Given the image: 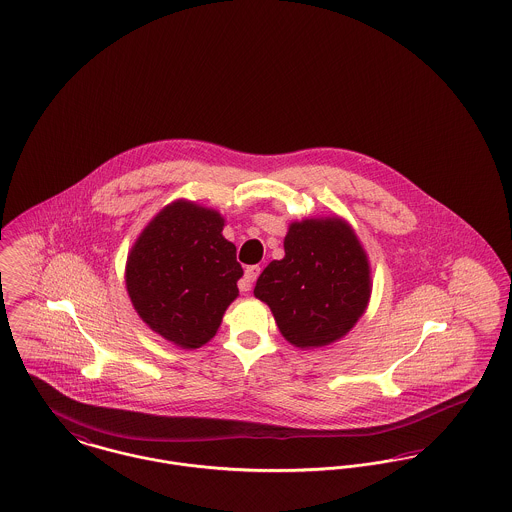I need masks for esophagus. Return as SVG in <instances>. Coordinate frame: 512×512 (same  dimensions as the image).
Returning a JSON list of instances; mask_svg holds the SVG:
<instances>
[{"instance_id":"obj_1","label":"esophagus","mask_w":512,"mask_h":512,"mask_svg":"<svg viewBox=\"0 0 512 512\" xmlns=\"http://www.w3.org/2000/svg\"><path fill=\"white\" fill-rule=\"evenodd\" d=\"M259 272H261V267H257V265H251V267L245 269V274H243V278H241L240 282L241 292H249V290H251V286H253V282L257 280Z\"/></svg>"}]
</instances>
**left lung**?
Masks as SVG:
<instances>
[{
    "label": "left lung",
    "mask_w": 512,
    "mask_h": 512,
    "mask_svg": "<svg viewBox=\"0 0 512 512\" xmlns=\"http://www.w3.org/2000/svg\"><path fill=\"white\" fill-rule=\"evenodd\" d=\"M371 267L356 230L340 216L303 218L288 226L284 259L255 284L280 334L296 348L338 342L356 327L371 298Z\"/></svg>",
    "instance_id": "8db88e82"
}]
</instances>
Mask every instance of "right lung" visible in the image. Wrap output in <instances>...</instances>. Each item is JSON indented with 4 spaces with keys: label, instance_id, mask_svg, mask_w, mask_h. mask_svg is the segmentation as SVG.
Returning <instances> with one entry per match:
<instances>
[{
    "label": "right lung",
    "instance_id": "obj_1",
    "mask_svg": "<svg viewBox=\"0 0 512 512\" xmlns=\"http://www.w3.org/2000/svg\"><path fill=\"white\" fill-rule=\"evenodd\" d=\"M224 216L178 199L143 228L125 263V288L152 332L183 350L205 346L240 296L236 245Z\"/></svg>",
    "mask_w": 512,
    "mask_h": 512
}]
</instances>
